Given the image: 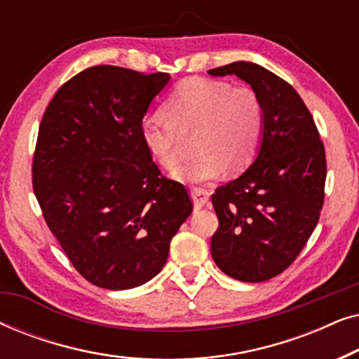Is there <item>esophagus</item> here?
<instances>
[{
	"instance_id": "obj_1",
	"label": "esophagus",
	"mask_w": 359,
	"mask_h": 359,
	"mask_svg": "<svg viewBox=\"0 0 359 359\" xmlns=\"http://www.w3.org/2000/svg\"><path fill=\"white\" fill-rule=\"evenodd\" d=\"M191 198L196 208H204L209 203V191L204 188H193L191 189Z\"/></svg>"
}]
</instances>
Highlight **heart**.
Here are the masks:
<instances>
[{
    "instance_id": "b5f03b06",
    "label": "heart",
    "mask_w": 359,
    "mask_h": 359,
    "mask_svg": "<svg viewBox=\"0 0 359 359\" xmlns=\"http://www.w3.org/2000/svg\"><path fill=\"white\" fill-rule=\"evenodd\" d=\"M163 111L144 117L142 139L156 163L173 168L181 135L194 134L198 155L173 171L176 180L204 183L217 178L225 166L237 173L257 155L264 111L253 88L196 78L176 88Z\"/></svg>"
}]
</instances>
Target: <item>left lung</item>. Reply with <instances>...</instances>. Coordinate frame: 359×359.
I'll list each match as a JSON object with an SVG mask.
<instances>
[{"label":"left lung","mask_w":359,"mask_h":359,"mask_svg":"<svg viewBox=\"0 0 359 359\" xmlns=\"http://www.w3.org/2000/svg\"><path fill=\"white\" fill-rule=\"evenodd\" d=\"M208 73L235 75L248 83L264 111L257 158L212 194L219 229L210 240V253L230 278L268 281L297 258L318 222L325 149L311 112L283 78L252 62H233Z\"/></svg>","instance_id":"left-lung-1"}]
</instances>
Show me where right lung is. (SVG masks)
<instances>
[{
	"label": "right lung",
	"mask_w": 359,
	"mask_h": 359,
	"mask_svg": "<svg viewBox=\"0 0 359 359\" xmlns=\"http://www.w3.org/2000/svg\"><path fill=\"white\" fill-rule=\"evenodd\" d=\"M168 81V73L86 68L55 93L39 127L34 193L68 259L97 287L155 278L193 212L188 191L161 176L142 139Z\"/></svg>",
	"instance_id": "add662e5"
}]
</instances>
